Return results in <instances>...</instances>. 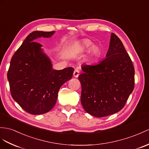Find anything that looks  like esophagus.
I'll return each instance as SVG.
<instances>
[{
  "label": "esophagus",
  "mask_w": 149,
  "mask_h": 149,
  "mask_svg": "<svg viewBox=\"0 0 149 149\" xmlns=\"http://www.w3.org/2000/svg\"><path fill=\"white\" fill-rule=\"evenodd\" d=\"M79 74V71L78 70V69H75L73 72V76L76 78H78Z\"/></svg>",
  "instance_id": "1"
}]
</instances>
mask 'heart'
Returning <instances> with one entry per match:
<instances>
[{"instance_id":"obj_1","label":"heart","mask_w":149,"mask_h":149,"mask_svg":"<svg viewBox=\"0 0 149 149\" xmlns=\"http://www.w3.org/2000/svg\"><path fill=\"white\" fill-rule=\"evenodd\" d=\"M92 44L93 42L91 40L86 38L81 40L78 45V50L79 52H85L90 48L88 50V57L91 60L95 59L100 54V47L97 45Z\"/></svg>"}]
</instances>
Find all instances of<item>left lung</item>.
I'll return each instance as SVG.
<instances>
[{"label": "left lung", "mask_w": 149, "mask_h": 149, "mask_svg": "<svg viewBox=\"0 0 149 149\" xmlns=\"http://www.w3.org/2000/svg\"><path fill=\"white\" fill-rule=\"evenodd\" d=\"M78 77L81 102L97 118L121 111L135 86V69L121 40L112 33L106 57L95 65H83Z\"/></svg>", "instance_id": "left-lung-1"}]
</instances>
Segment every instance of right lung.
Returning a JSON list of instances; mask_svg holds the SVG:
<instances>
[{"instance_id":"add662e5","label":"right lung","mask_w":149,"mask_h":149,"mask_svg":"<svg viewBox=\"0 0 149 149\" xmlns=\"http://www.w3.org/2000/svg\"><path fill=\"white\" fill-rule=\"evenodd\" d=\"M52 31H35L29 34L14 53L8 72L13 99L28 113L38 115L55 106L58 92L71 79L73 68L53 70L50 59L42 52L38 37H50Z\"/></svg>"}]
</instances>
